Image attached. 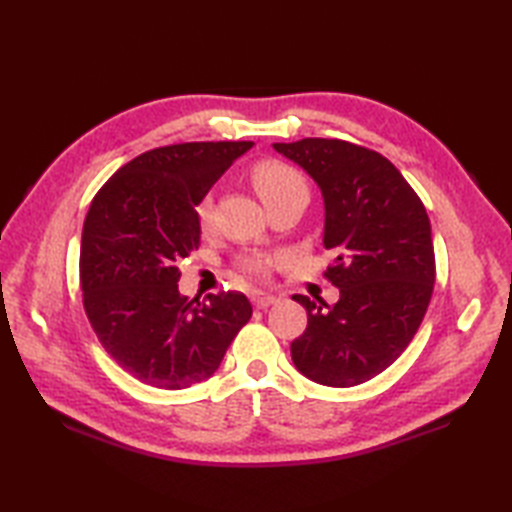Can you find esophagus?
Masks as SVG:
<instances>
[{
  "mask_svg": "<svg viewBox=\"0 0 512 512\" xmlns=\"http://www.w3.org/2000/svg\"><path fill=\"white\" fill-rule=\"evenodd\" d=\"M250 301H253V306L259 308V310H266L270 306H275L277 303V297L268 295V292H253V297H250Z\"/></svg>",
  "mask_w": 512,
  "mask_h": 512,
  "instance_id": "obj_1",
  "label": "esophagus"
}]
</instances>
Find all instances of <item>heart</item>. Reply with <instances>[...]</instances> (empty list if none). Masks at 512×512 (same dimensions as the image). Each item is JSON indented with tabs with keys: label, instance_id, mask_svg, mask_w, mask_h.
<instances>
[{
	"label": "heart",
	"instance_id": "heart-1",
	"mask_svg": "<svg viewBox=\"0 0 512 512\" xmlns=\"http://www.w3.org/2000/svg\"><path fill=\"white\" fill-rule=\"evenodd\" d=\"M250 184H253L259 198L264 200L266 206H273L275 202L290 198V195H308V182L301 176V171L295 169L284 160L277 158H264L257 160L250 167ZM195 220L202 233H209L213 226V202L211 198H202L195 206ZM244 275L250 279H266L270 273V262L264 257L246 259L242 264Z\"/></svg>",
	"mask_w": 512,
	"mask_h": 512
}]
</instances>
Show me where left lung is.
Returning a JSON list of instances; mask_svg holds the SVG:
<instances>
[{
	"instance_id": "1",
	"label": "left lung",
	"mask_w": 512,
	"mask_h": 512,
	"mask_svg": "<svg viewBox=\"0 0 512 512\" xmlns=\"http://www.w3.org/2000/svg\"><path fill=\"white\" fill-rule=\"evenodd\" d=\"M321 187L323 246L334 262L323 277L341 299L308 310V328L290 354L303 376L328 387H354L378 376L407 350L427 314L436 281L431 224L418 193L374 149L339 138L275 143Z\"/></svg>"
}]
</instances>
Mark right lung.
Wrapping results in <instances>:
<instances>
[{
	"label": "right lung",
	"instance_id": "1",
	"mask_svg": "<svg viewBox=\"0 0 512 512\" xmlns=\"http://www.w3.org/2000/svg\"><path fill=\"white\" fill-rule=\"evenodd\" d=\"M250 147L220 140L151 149L94 195L81 237L83 308L105 352L140 383H202L253 314L242 292L204 301L178 292V262L200 246L195 206Z\"/></svg>",
	"mask_w": 512,
	"mask_h": 512
}]
</instances>
